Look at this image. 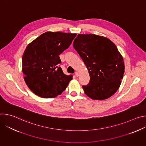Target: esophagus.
Wrapping results in <instances>:
<instances>
[{"label":"esophagus","instance_id":"34e87169","mask_svg":"<svg viewBox=\"0 0 146 146\" xmlns=\"http://www.w3.org/2000/svg\"><path fill=\"white\" fill-rule=\"evenodd\" d=\"M75 76H76V77H78V76H79V73H78V72H75Z\"/></svg>","mask_w":146,"mask_h":146}]
</instances>
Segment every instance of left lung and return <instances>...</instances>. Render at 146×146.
<instances>
[{
	"mask_svg": "<svg viewBox=\"0 0 146 146\" xmlns=\"http://www.w3.org/2000/svg\"><path fill=\"white\" fill-rule=\"evenodd\" d=\"M73 47L88 70L90 81L82 88L94 100H105L118 90L125 65L116 46L106 37L94 34H78Z\"/></svg>",
	"mask_w": 146,
	"mask_h": 146,
	"instance_id": "1",
	"label": "left lung"
}]
</instances>
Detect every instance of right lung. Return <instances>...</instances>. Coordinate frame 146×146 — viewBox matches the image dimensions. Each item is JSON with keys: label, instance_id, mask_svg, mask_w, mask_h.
Here are the masks:
<instances>
[{"label": "right lung", "instance_id": "right-lung-1", "mask_svg": "<svg viewBox=\"0 0 146 146\" xmlns=\"http://www.w3.org/2000/svg\"><path fill=\"white\" fill-rule=\"evenodd\" d=\"M76 33L47 32L27 47L23 55L25 82L36 95L55 98L62 94L72 80L65 74L59 65V56L71 44Z\"/></svg>", "mask_w": 146, "mask_h": 146}]
</instances>
